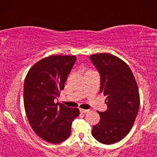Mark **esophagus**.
<instances>
[{
	"label": "esophagus",
	"instance_id": "obj_1",
	"mask_svg": "<svg viewBox=\"0 0 157 157\" xmlns=\"http://www.w3.org/2000/svg\"><path fill=\"white\" fill-rule=\"evenodd\" d=\"M89 110H87V109H80V112L82 113H87L89 112Z\"/></svg>",
	"mask_w": 157,
	"mask_h": 157
}]
</instances>
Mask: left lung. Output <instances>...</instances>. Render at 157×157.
I'll return each instance as SVG.
<instances>
[{"label":"left lung","mask_w":157,"mask_h":157,"mask_svg":"<svg viewBox=\"0 0 157 157\" xmlns=\"http://www.w3.org/2000/svg\"><path fill=\"white\" fill-rule=\"evenodd\" d=\"M89 57L100 74V92L108 106L98 111L101 119L92 135L100 143L112 144L123 139L134 123L140 104L139 89L132 70L119 58L105 53Z\"/></svg>","instance_id":"left-lung-1"}]
</instances>
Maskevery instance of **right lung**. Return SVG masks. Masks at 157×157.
<instances>
[{"label": "right lung", "instance_id": "add662e5", "mask_svg": "<svg viewBox=\"0 0 157 157\" xmlns=\"http://www.w3.org/2000/svg\"><path fill=\"white\" fill-rule=\"evenodd\" d=\"M75 56H51L31 68L23 87V101L31 128L44 140L59 144L71 135L72 121L78 117L77 108L54 102L64 89L76 62Z\"/></svg>", "mask_w": 157, "mask_h": 157}]
</instances>
